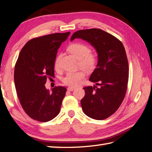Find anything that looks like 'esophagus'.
I'll use <instances>...</instances> for the list:
<instances>
[{
	"label": "esophagus",
	"instance_id": "34e87169",
	"mask_svg": "<svg viewBox=\"0 0 152 152\" xmlns=\"http://www.w3.org/2000/svg\"><path fill=\"white\" fill-rule=\"evenodd\" d=\"M75 88H76L75 87H69L67 88V91H73V90H75Z\"/></svg>",
	"mask_w": 152,
	"mask_h": 152
}]
</instances>
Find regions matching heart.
I'll return each mask as SVG.
<instances>
[{"label":"heart","instance_id":"1","mask_svg":"<svg viewBox=\"0 0 152 152\" xmlns=\"http://www.w3.org/2000/svg\"><path fill=\"white\" fill-rule=\"evenodd\" d=\"M69 51L72 55L79 59V65L86 70H92L95 67L96 58L94 54L90 53V48L87 45L82 43L76 42L71 44L69 46ZM59 56H58L55 60V67L59 68ZM85 76V72L83 70L68 72L62 79V81L65 85L69 86H76L79 85L81 79Z\"/></svg>","mask_w":152,"mask_h":152}]
</instances>
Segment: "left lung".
Masks as SVG:
<instances>
[{"label": "left lung", "instance_id": "obj_1", "mask_svg": "<svg viewBox=\"0 0 152 152\" xmlns=\"http://www.w3.org/2000/svg\"><path fill=\"white\" fill-rule=\"evenodd\" d=\"M80 38L95 49L96 68L89 81L96 85L84 87L85 95L81 104L86 115L104 120L118 110L125 96L128 81V63L122 43L116 37L96 28L75 31L71 41Z\"/></svg>", "mask_w": 152, "mask_h": 152}]
</instances>
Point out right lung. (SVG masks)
Here are the masks:
<instances>
[{
    "instance_id": "obj_1",
    "label": "right lung",
    "mask_w": 152,
    "mask_h": 152,
    "mask_svg": "<svg viewBox=\"0 0 152 152\" xmlns=\"http://www.w3.org/2000/svg\"><path fill=\"white\" fill-rule=\"evenodd\" d=\"M69 34L56 33L31 39L20 52L14 84L23 109L36 121L48 122L59 113L66 88L58 86L50 92L44 85L48 77L54 76L58 50Z\"/></svg>"
}]
</instances>
